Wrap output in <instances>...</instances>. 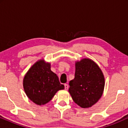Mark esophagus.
I'll use <instances>...</instances> for the list:
<instances>
[{
    "mask_svg": "<svg viewBox=\"0 0 128 128\" xmlns=\"http://www.w3.org/2000/svg\"><path fill=\"white\" fill-rule=\"evenodd\" d=\"M68 85H67V84H64V88H65V90H67L68 89Z\"/></svg>",
    "mask_w": 128,
    "mask_h": 128,
    "instance_id": "1",
    "label": "esophagus"
}]
</instances>
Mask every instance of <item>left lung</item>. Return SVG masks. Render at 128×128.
Instances as JSON below:
<instances>
[{
	"mask_svg": "<svg viewBox=\"0 0 128 128\" xmlns=\"http://www.w3.org/2000/svg\"><path fill=\"white\" fill-rule=\"evenodd\" d=\"M69 86L73 101L81 108H89L102 96L105 79L99 66L86 58L76 63L74 78L69 82Z\"/></svg>",
	"mask_w": 128,
	"mask_h": 128,
	"instance_id": "8db88e82",
	"label": "left lung"
}]
</instances>
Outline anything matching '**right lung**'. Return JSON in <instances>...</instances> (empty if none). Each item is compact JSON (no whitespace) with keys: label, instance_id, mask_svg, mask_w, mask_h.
<instances>
[{"label":"right lung","instance_id":"1","mask_svg":"<svg viewBox=\"0 0 128 128\" xmlns=\"http://www.w3.org/2000/svg\"><path fill=\"white\" fill-rule=\"evenodd\" d=\"M26 95L38 105L49 102L55 93L64 88L55 73L50 70V64L43 60L37 61L29 70L23 79Z\"/></svg>","mask_w":128,"mask_h":128}]
</instances>
